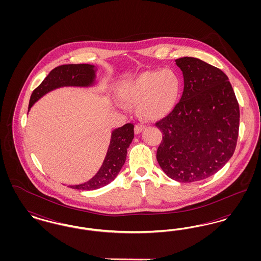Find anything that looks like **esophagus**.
Wrapping results in <instances>:
<instances>
[{
  "label": "esophagus",
  "mask_w": 261,
  "mask_h": 261,
  "mask_svg": "<svg viewBox=\"0 0 261 261\" xmlns=\"http://www.w3.org/2000/svg\"><path fill=\"white\" fill-rule=\"evenodd\" d=\"M144 129H145V126H143V125H135V129H134V130H135V134H136V135L140 134Z\"/></svg>",
  "instance_id": "1"
}]
</instances>
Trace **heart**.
<instances>
[{
    "label": "heart",
    "instance_id": "1",
    "mask_svg": "<svg viewBox=\"0 0 261 261\" xmlns=\"http://www.w3.org/2000/svg\"><path fill=\"white\" fill-rule=\"evenodd\" d=\"M181 81L170 68L148 70L125 79L117 86L120 99L128 105H137L139 116L146 121H158L173 110L180 94ZM125 109V105L117 102Z\"/></svg>",
    "mask_w": 261,
    "mask_h": 261
}]
</instances>
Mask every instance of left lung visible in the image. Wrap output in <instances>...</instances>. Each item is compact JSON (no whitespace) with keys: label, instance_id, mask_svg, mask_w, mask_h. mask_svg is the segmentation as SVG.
Listing matches in <instances>:
<instances>
[{"label":"left lung","instance_id":"left-lung-1","mask_svg":"<svg viewBox=\"0 0 261 261\" xmlns=\"http://www.w3.org/2000/svg\"><path fill=\"white\" fill-rule=\"evenodd\" d=\"M175 62L184 90L171 112L155 123L163 135L156 160L169 178L191 183L211 177L232 158L240 109L222 70L192 57Z\"/></svg>","mask_w":261,"mask_h":261}]
</instances>
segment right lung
I'll list each match as a JSON object with an SVG mask.
<instances>
[{"label":"right lung","mask_w":261,"mask_h":261,"mask_svg":"<svg viewBox=\"0 0 261 261\" xmlns=\"http://www.w3.org/2000/svg\"><path fill=\"white\" fill-rule=\"evenodd\" d=\"M98 67L92 64H63L54 68L32 93L28 112L39 99L54 90L63 87L91 88L97 83ZM134 138V125L127 123L112 131L110 146L99 171L87 182L70 185L77 190L91 191L109 185L124 165L129 148Z\"/></svg>","instance_id":"right-lung-1"}]
</instances>
